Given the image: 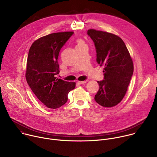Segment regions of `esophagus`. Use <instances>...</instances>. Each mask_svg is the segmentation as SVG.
I'll use <instances>...</instances> for the list:
<instances>
[{"instance_id":"1","label":"esophagus","mask_w":157,"mask_h":157,"mask_svg":"<svg viewBox=\"0 0 157 157\" xmlns=\"http://www.w3.org/2000/svg\"><path fill=\"white\" fill-rule=\"evenodd\" d=\"M87 82V81H78V83L79 84H85Z\"/></svg>"}]
</instances>
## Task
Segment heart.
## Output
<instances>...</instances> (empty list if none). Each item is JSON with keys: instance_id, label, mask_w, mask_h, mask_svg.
Masks as SVG:
<instances>
[{"instance_id": "b5f03b06", "label": "heart", "mask_w": 157, "mask_h": 157, "mask_svg": "<svg viewBox=\"0 0 157 157\" xmlns=\"http://www.w3.org/2000/svg\"><path fill=\"white\" fill-rule=\"evenodd\" d=\"M82 44H84V43L82 40H77V47H79L82 45Z\"/></svg>"}]
</instances>
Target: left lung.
<instances>
[{
	"mask_svg": "<svg viewBox=\"0 0 157 157\" xmlns=\"http://www.w3.org/2000/svg\"><path fill=\"white\" fill-rule=\"evenodd\" d=\"M94 42L96 61L104 68V79L98 81L99 91L94 99L100 105L111 107L124 98L133 73V64L123 40L113 33L88 30Z\"/></svg>",
	"mask_w": 157,
	"mask_h": 157,
	"instance_id": "1",
	"label": "left lung"
}]
</instances>
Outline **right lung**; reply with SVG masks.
<instances>
[{
	"instance_id": "right-lung-1",
	"label": "right lung",
	"mask_w": 157,
	"mask_h": 157,
	"mask_svg": "<svg viewBox=\"0 0 157 157\" xmlns=\"http://www.w3.org/2000/svg\"><path fill=\"white\" fill-rule=\"evenodd\" d=\"M72 32L54 33L35 41L29 50L25 77L37 98L47 107L57 109L68 101L76 83L56 78L59 53Z\"/></svg>"
}]
</instances>
